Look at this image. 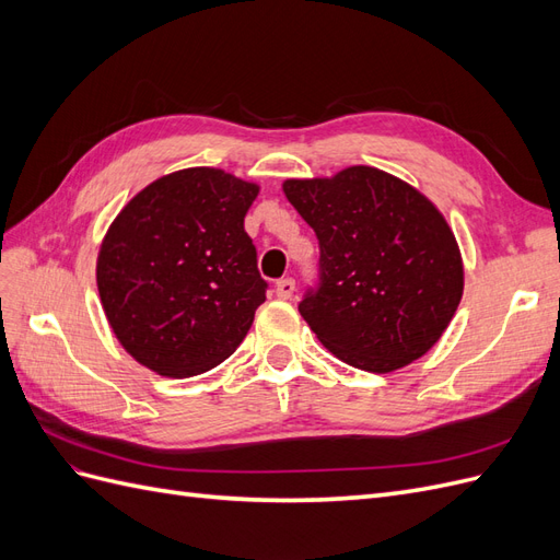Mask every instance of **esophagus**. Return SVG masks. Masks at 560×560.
Returning <instances> with one entry per match:
<instances>
[{
  "label": "esophagus",
  "instance_id": "34e87169",
  "mask_svg": "<svg viewBox=\"0 0 560 560\" xmlns=\"http://www.w3.org/2000/svg\"><path fill=\"white\" fill-rule=\"evenodd\" d=\"M294 290H296V282H294L292 278H282V280H278V284H276V294H278L280 299H290V296L294 294Z\"/></svg>",
  "mask_w": 560,
  "mask_h": 560
}]
</instances>
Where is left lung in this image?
Returning a JSON list of instances; mask_svg holds the SVG:
<instances>
[{"instance_id": "left-lung-1", "label": "left lung", "mask_w": 560, "mask_h": 560, "mask_svg": "<svg viewBox=\"0 0 560 560\" xmlns=\"http://www.w3.org/2000/svg\"><path fill=\"white\" fill-rule=\"evenodd\" d=\"M319 243V282L301 317L338 360L387 374L422 358L463 299L460 247L432 200L378 167L287 179Z\"/></svg>"}]
</instances>
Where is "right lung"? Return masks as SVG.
<instances>
[{"label": "right lung", "mask_w": 560, "mask_h": 560, "mask_svg": "<svg viewBox=\"0 0 560 560\" xmlns=\"http://www.w3.org/2000/svg\"><path fill=\"white\" fill-rule=\"evenodd\" d=\"M259 184L186 167L135 196L97 254V292L130 358L189 378L222 364L266 301L245 214Z\"/></svg>", "instance_id": "obj_1"}]
</instances>
